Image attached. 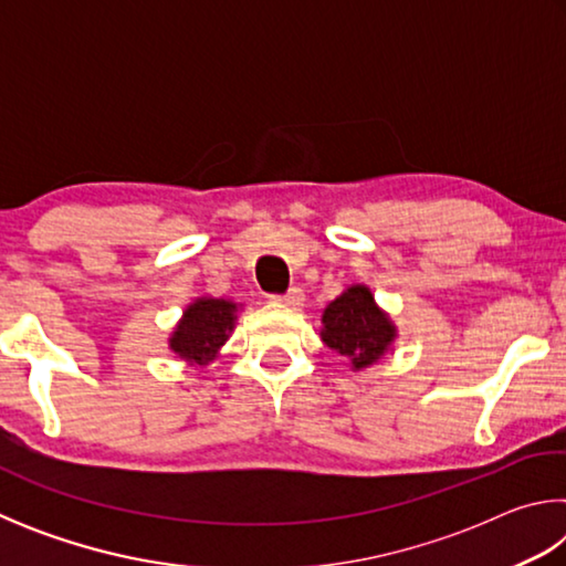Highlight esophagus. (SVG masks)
I'll return each instance as SVG.
<instances>
[{
    "label": "esophagus",
    "mask_w": 566,
    "mask_h": 566,
    "mask_svg": "<svg viewBox=\"0 0 566 566\" xmlns=\"http://www.w3.org/2000/svg\"><path fill=\"white\" fill-rule=\"evenodd\" d=\"M272 300L284 304V306H300L304 302V294H302L300 286H292V290L284 292V294H272Z\"/></svg>",
    "instance_id": "1"
}]
</instances>
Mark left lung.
<instances>
[{"label": "left lung", "instance_id": "obj_1", "mask_svg": "<svg viewBox=\"0 0 566 566\" xmlns=\"http://www.w3.org/2000/svg\"><path fill=\"white\" fill-rule=\"evenodd\" d=\"M322 339L327 347L352 359L354 369L377 361L395 339V327L377 310L367 286H349L324 310Z\"/></svg>", "mask_w": 566, "mask_h": 566}]
</instances>
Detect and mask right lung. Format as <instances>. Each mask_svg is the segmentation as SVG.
Returning a JSON list of instances; mask_svg holds the SVG:
<instances>
[{
  "label": "right lung",
  "mask_w": 566,
  "mask_h": 566,
  "mask_svg": "<svg viewBox=\"0 0 566 566\" xmlns=\"http://www.w3.org/2000/svg\"><path fill=\"white\" fill-rule=\"evenodd\" d=\"M237 306L227 300H199L185 312V319L171 337V349L179 357L195 359L197 364H207L214 357L229 337L234 324Z\"/></svg>",
  "instance_id": "add662e5"
}]
</instances>
